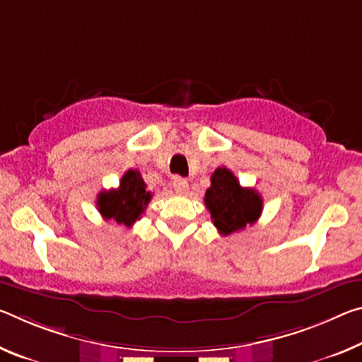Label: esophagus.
<instances>
[{
  "label": "esophagus",
  "instance_id": "34e87169",
  "mask_svg": "<svg viewBox=\"0 0 362 362\" xmlns=\"http://www.w3.org/2000/svg\"><path fill=\"white\" fill-rule=\"evenodd\" d=\"M172 185H174V190L179 194H185L188 192V182L185 179H182V177H175Z\"/></svg>",
  "mask_w": 362,
  "mask_h": 362
}]
</instances>
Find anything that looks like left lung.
I'll use <instances>...</instances> for the list:
<instances>
[{"label": "left lung", "mask_w": 362, "mask_h": 362, "mask_svg": "<svg viewBox=\"0 0 362 362\" xmlns=\"http://www.w3.org/2000/svg\"><path fill=\"white\" fill-rule=\"evenodd\" d=\"M204 204L221 235H230L253 226L262 212V198L255 188L240 187L233 172L219 168L211 175Z\"/></svg>", "instance_id": "obj_1"}]
</instances>
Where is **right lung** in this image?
Instances as JSON below:
<instances>
[{
  "label": "right lung",
  "mask_w": 362,
  "mask_h": 362,
  "mask_svg": "<svg viewBox=\"0 0 362 362\" xmlns=\"http://www.w3.org/2000/svg\"><path fill=\"white\" fill-rule=\"evenodd\" d=\"M151 202V192L146 190V183L143 182L139 170L129 169L120 179L117 188L109 192H101L96 198L103 219H114L125 227H132L145 212L148 203Z\"/></svg>",
  "instance_id": "1"
}]
</instances>
